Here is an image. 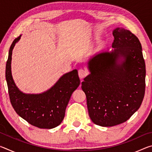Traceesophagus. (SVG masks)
<instances>
[{
  "label": "esophagus",
  "mask_w": 152,
  "mask_h": 152,
  "mask_svg": "<svg viewBox=\"0 0 152 152\" xmlns=\"http://www.w3.org/2000/svg\"><path fill=\"white\" fill-rule=\"evenodd\" d=\"M88 74V71L86 68H81L78 70V75L80 78H83Z\"/></svg>",
  "instance_id": "obj_1"
}]
</instances>
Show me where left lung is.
I'll list each match as a JSON object with an SVG mask.
<instances>
[{
  "label": "left lung",
  "mask_w": 152,
  "mask_h": 152,
  "mask_svg": "<svg viewBox=\"0 0 152 152\" xmlns=\"http://www.w3.org/2000/svg\"><path fill=\"white\" fill-rule=\"evenodd\" d=\"M113 35L114 50L90 60L91 74L82 82L89 117L102 127L127 121L140 107L145 94V64L140 40L122 27L115 29Z\"/></svg>",
  "instance_id": "obj_1"
}]
</instances>
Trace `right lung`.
Listing matches in <instances>:
<instances>
[{"label": "right lung", "mask_w": 152, "mask_h": 152, "mask_svg": "<svg viewBox=\"0 0 152 152\" xmlns=\"http://www.w3.org/2000/svg\"><path fill=\"white\" fill-rule=\"evenodd\" d=\"M20 37L11 45L6 65V79L9 99L12 107L20 117L35 127L52 129L62 121L67 105L72 92L80 83L78 71L64 74L49 91L39 94H27L15 85L11 74L12 51Z\"/></svg>", "instance_id": "right-lung-1"}]
</instances>
